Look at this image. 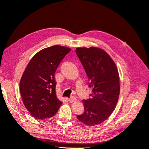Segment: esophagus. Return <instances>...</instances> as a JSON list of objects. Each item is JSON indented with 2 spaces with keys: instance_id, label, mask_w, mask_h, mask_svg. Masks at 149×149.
I'll use <instances>...</instances> for the list:
<instances>
[{
  "instance_id": "esophagus-1",
  "label": "esophagus",
  "mask_w": 149,
  "mask_h": 149,
  "mask_svg": "<svg viewBox=\"0 0 149 149\" xmlns=\"http://www.w3.org/2000/svg\"><path fill=\"white\" fill-rule=\"evenodd\" d=\"M69 101H70L71 103H72V102H76V99L75 97H71V98L69 99Z\"/></svg>"
}]
</instances>
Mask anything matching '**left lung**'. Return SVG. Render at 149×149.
Wrapping results in <instances>:
<instances>
[{"instance_id": "left-lung-1", "label": "left lung", "mask_w": 149, "mask_h": 149, "mask_svg": "<svg viewBox=\"0 0 149 149\" xmlns=\"http://www.w3.org/2000/svg\"><path fill=\"white\" fill-rule=\"evenodd\" d=\"M76 53L93 89L91 98L83 100L84 112L78 119L85 125L100 124L111 115L120 93L119 74L116 65L106 51L98 47H78Z\"/></svg>"}]
</instances>
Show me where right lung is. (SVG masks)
Returning a JSON list of instances; mask_svg holds the SVG:
<instances>
[{"label": "right lung", "instance_id": "add662e5", "mask_svg": "<svg viewBox=\"0 0 149 149\" xmlns=\"http://www.w3.org/2000/svg\"><path fill=\"white\" fill-rule=\"evenodd\" d=\"M71 49L54 45L39 51L26 66L20 81V91L26 109L35 119H46L55 115L62 102L56 91L55 73Z\"/></svg>", "mask_w": 149, "mask_h": 149}]
</instances>
